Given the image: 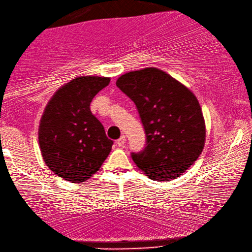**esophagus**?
I'll use <instances>...</instances> for the list:
<instances>
[{"label": "esophagus", "instance_id": "34e87169", "mask_svg": "<svg viewBox=\"0 0 252 252\" xmlns=\"http://www.w3.org/2000/svg\"><path fill=\"white\" fill-rule=\"evenodd\" d=\"M125 141H126L125 136H122L121 138H119V139H117L116 143H117V146H119V147H124Z\"/></svg>", "mask_w": 252, "mask_h": 252}]
</instances>
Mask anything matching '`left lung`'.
I'll list each match as a JSON object with an SVG mask.
<instances>
[{
  "mask_svg": "<svg viewBox=\"0 0 252 252\" xmlns=\"http://www.w3.org/2000/svg\"><path fill=\"white\" fill-rule=\"evenodd\" d=\"M116 86L135 103L146 133L145 148L131 152L136 165L156 182L182 175L204 146V120L197 97L158 68L130 71Z\"/></svg>",
  "mask_w": 252,
  "mask_h": 252,
  "instance_id": "left-lung-1",
  "label": "left lung"
}]
</instances>
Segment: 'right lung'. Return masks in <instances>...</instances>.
Segmentation results:
<instances>
[{
	"label": "right lung",
	"mask_w": 252,
	"mask_h": 252,
	"mask_svg": "<svg viewBox=\"0 0 252 252\" xmlns=\"http://www.w3.org/2000/svg\"><path fill=\"white\" fill-rule=\"evenodd\" d=\"M109 83L106 77H78L56 91L45 107L39 127L41 153L51 171L66 181H87L111 152L113 140L90 111L92 99Z\"/></svg>",
	"instance_id": "obj_1"
}]
</instances>
